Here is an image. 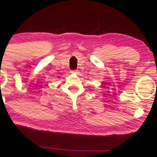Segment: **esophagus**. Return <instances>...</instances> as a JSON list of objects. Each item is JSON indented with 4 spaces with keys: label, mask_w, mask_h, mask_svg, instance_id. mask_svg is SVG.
Listing matches in <instances>:
<instances>
[{
    "label": "esophagus",
    "mask_w": 157,
    "mask_h": 157,
    "mask_svg": "<svg viewBox=\"0 0 157 157\" xmlns=\"http://www.w3.org/2000/svg\"><path fill=\"white\" fill-rule=\"evenodd\" d=\"M78 71H79L78 69H76V70H74V71H71V73H72V74H78Z\"/></svg>",
    "instance_id": "esophagus-1"
}]
</instances>
